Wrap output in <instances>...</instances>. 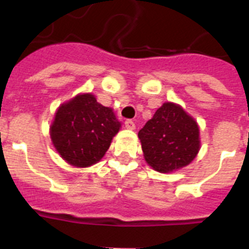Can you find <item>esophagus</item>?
<instances>
[{
	"label": "esophagus",
	"instance_id": "esophagus-1",
	"mask_svg": "<svg viewBox=\"0 0 249 249\" xmlns=\"http://www.w3.org/2000/svg\"><path fill=\"white\" fill-rule=\"evenodd\" d=\"M125 127H126V129H129V130H134V129H135V123H134L131 119L125 120Z\"/></svg>",
	"mask_w": 249,
	"mask_h": 249
}]
</instances>
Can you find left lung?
Instances as JSON below:
<instances>
[{
  "instance_id": "1",
  "label": "left lung",
  "mask_w": 249,
  "mask_h": 249,
  "mask_svg": "<svg viewBox=\"0 0 249 249\" xmlns=\"http://www.w3.org/2000/svg\"><path fill=\"white\" fill-rule=\"evenodd\" d=\"M138 136L145 160L159 172L187 166L200 150L198 125L174 103H163Z\"/></svg>"
}]
</instances>
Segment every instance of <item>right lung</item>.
Listing matches in <instances>:
<instances>
[{"label": "right lung", "instance_id": "add662e5", "mask_svg": "<svg viewBox=\"0 0 249 249\" xmlns=\"http://www.w3.org/2000/svg\"><path fill=\"white\" fill-rule=\"evenodd\" d=\"M120 125L113 109L99 104L93 94H79L58 108L51 139L67 162L88 167L105 155Z\"/></svg>", "mask_w": 249, "mask_h": 249}]
</instances>
